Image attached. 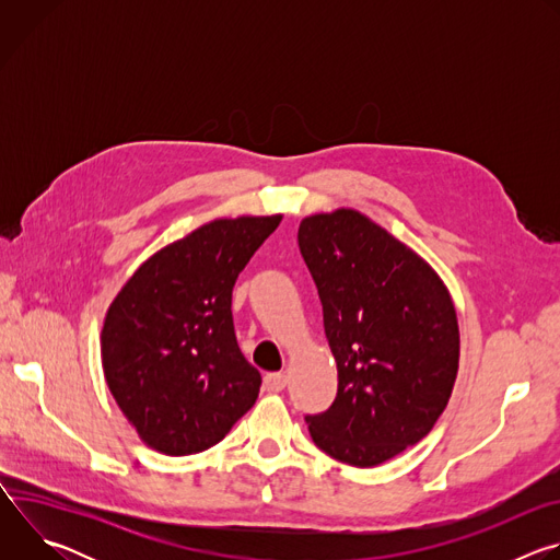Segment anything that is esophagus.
Segmentation results:
<instances>
[{
	"mask_svg": "<svg viewBox=\"0 0 560 560\" xmlns=\"http://www.w3.org/2000/svg\"><path fill=\"white\" fill-rule=\"evenodd\" d=\"M285 383H288V378L281 372H270L264 376V385L268 392H281L285 387Z\"/></svg>",
	"mask_w": 560,
	"mask_h": 560,
	"instance_id": "1",
	"label": "esophagus"
}]
</instances>
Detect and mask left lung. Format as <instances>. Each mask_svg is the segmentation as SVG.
Segmentation results:
<instances>
[{"instance_id": "8db88e82", "label": "left lung", "mask_w": 560, "mask_h": 560, "mask_svg": "<svg viewBox=\"0 0 560 560\" xmlns=\"http://www.w3.org/2000/svg\"><path fill=\"white\" fill-rule=\"evenodd\" d=\"M296 238L339 372L332 406L305 417L310 436L341 463L381 465L419 443L450 401L454 303L417 253L354 210L307 217Z\"/></svg>"}]
</instances>
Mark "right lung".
<instances>
[{"label": "right lung", "mask_w": 560, "mask_h": 560, "mask_svg": "<svg viewBox=\"0 0 560 560\" xmlns=\"http://www.w3.org/2000/svg\"><path fill=\"white\" fill-rule=\"evenodd\" d=\"M281 214L217 219L152 255L102 330L106 383L139 436L168 456L217 445L257 401L236 346L232 288Z\"/></svg>", "instance_id": "1"}]
</instances>
